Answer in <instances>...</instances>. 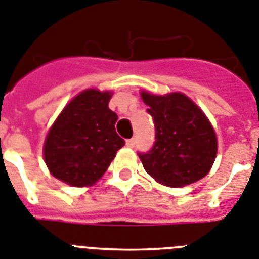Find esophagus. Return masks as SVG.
I'll return each instance as SVG.
<instances>
[{"mask_svg":"<svg viewBox=\"0 0 259 259\" xmlns=\"http://www.w3.org/2000/svg\"><path fill=\"white\" fill-rule=\"evenodd\" d=\"M135 144H136V139H135V138L128 139V140H127L128 147H131V148H132V147H135Z\"/></svg>","mask_w":259,"mask_h":259,"instance_id":"1","label":"esophagus"}]
</instances>
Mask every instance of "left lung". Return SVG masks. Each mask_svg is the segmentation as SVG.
<instances>
[{"instance_id": "8db88e82", "label": "left lung", "mask_w": 259, "mask_h": 259, "mask_svg": "<svg viewBox=\"0 0 259 259\" xmlns=\"http://www.w3.org/2000/svg\"><path fill=\"white\" fill-rule=\"evenodd\" d=\"M155 124V143L138 152L145 172L157 183L180 188L208 175L217 153V139L208 117L188 96L142 93Z\"/></svg>"}]
</instances>
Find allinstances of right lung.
Here are the masks:
<instances>
[{"instance_id": "obj_1", "label": "right lung", "mask_w": 259, "mask_h": 259, "mask_svg": "<svg viewBox=\"0 0 259 259\" xmlns=\"http://www.w3.org/2000/svg\"><path fill=\"white\" fill-rule=\"evenodd\" d=\"M111 93L86 90L63 108L48 134L45 163L58 180L93 185L125 144L115 131L117 115L108 108Z\"/></svg>"}]
</instances>
